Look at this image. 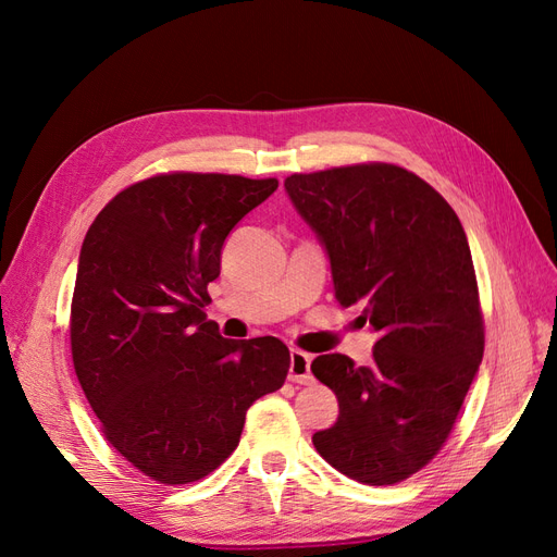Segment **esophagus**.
I'll use <instances>...</instances> for the list:
<instances>
[{"instance_id":"esophagus-1","label":"esophagus","mask_w":557,"mask_h":557,"mask_svg":"<svg viewBox=\"0 0 557 557\" xmlns=\"http://www.w3.org/2000/svg\"><path fill=\"white\" fill-rule=\"evenodd\" d=\"M288 379L293 383H311L313 374H311V356L301 352L297 348L290 350V369H288Z\"/></svg>"}]
</instances>
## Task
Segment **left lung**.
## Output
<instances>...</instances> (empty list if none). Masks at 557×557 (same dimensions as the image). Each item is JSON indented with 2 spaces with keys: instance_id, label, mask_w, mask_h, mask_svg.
<instances>
[{
  "instance_id": "8db88e82",
  "label": "left lung",
  "mask_w": 557,
  "mask_h": 557,
  "mask_svg": "<svg viewBox=\"0 0 557 557\" xmlns=\"http://www.w3.org/2000/svg\"><path fill=\"white\" fill-rule=\"evenodd\" d=\"M323 244L344 309L379 339L372 364L330 352L313 376L339 418L313 446L348 479L393 485L423 469L453 430L483 358V315L460 218L397 164H352L285 178Z\"/></svg>"
}]
</instances>
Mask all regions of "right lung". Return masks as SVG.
Wrapping results in <instances>:
<instances>
[{
  "instance_id": "add662e5",
  "label": "right lung",
  "mask_w": 557,
  "mask_h": 557,
  "mask_svg": "<svg viewBox=\"0 0 557 557\" xmlns=\"http://www.w3.org/2000/svg\"><path fill=\"white\" fill-rule=\"evenodd\" d=\"M276 188V178L160 174L117 193L83 239L76 376L107 442L160 483L221 467L250 404L288 376L281 339H225L201 311L227 234Z\"/></svg>"
}]
</instances>
